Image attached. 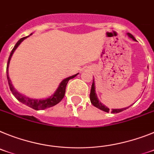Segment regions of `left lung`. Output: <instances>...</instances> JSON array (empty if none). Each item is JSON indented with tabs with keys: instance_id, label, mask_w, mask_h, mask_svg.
Returning a JSON list of instances; mask_svg holds the SVG:
<instances>
[{
	"instance_id": "left-lung-1",
	"label": "left lung",
	"mask_w": 154,
	"mask_h": 154,
	"mask_svg": "<svg viewBox=\"0 0 154 154\" xmlns=\"http://www.w3.org/2000/svg\"><path fill=\"white\" fill-rule=\"evenodd\" d=\"M127 35H128V36H129V38H133L134 41H136V38H134V36H133V35L130 34V33H127ZM90 100H91V104L94 107H96V108H97V109H101V110L104 111V112H109V108L105 106L104 104H102V103H101V101L98 100V97H97V94H96V92H95V85H94V80H93L91 89ZM130 106H131V105H130ZM130 106L127 107V108H123V109H112V112H112V113H113V114H116V113H119V112H122V111L125 110V109H129Z\"/></svg>"
}]
</instances>
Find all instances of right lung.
<instances>
[{
	"label": "right lung",
	"instance_id": "right-lung-1",
	"mask_svg": "<svg viewBox=\"0 0 154 154\" xmlns=\"http://www.w3.org/2000/svg\"><path fill=\"white\" fill-rule=\"evenodd\" d=\"M31 35H32V33L29 35H28V36L20 38L18 41V42L15 44V45H14V47L13 48V49L11 50V52L8 60V63H7V78H8V81L9 88H10L11 91L12 92L13 95H14L18 101H21V102L23 103V104H25V105L30 107L32 109H35V110H43V109H48V108L54 106V105H57L60 101H61V100L63 98L65 92H66V87L69 80L73 78V77H75L78 73L63 79V80L60 82V84L59 85L58 88L56 90V91H55L51 96H49V97H46V98H43V99H35V98H31V97H26L25 95H23V94H21V93H19L17 90H15V88H14V86L12 85V83H11L10 77H9V63H10L11 59V57H12L14 52L15 51V49L18 47V45L21 43L22 41H24L25 38L30 36Z\"/></svg>",
	"mask_w": 154,
	"mask_h": 154
}]
</instances>
